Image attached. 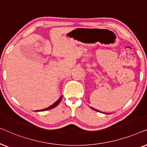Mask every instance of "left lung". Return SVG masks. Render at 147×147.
I'll use <instances>...</instances> for the list:
<instances>
[{
	"instance_id": "8db88e82",
	"label": "left lung",
	"mask_w": 147,
	"mask_h": 147,
	"mask_svg": "<svg viewBox=\"0 0 147 147\" xmlns=\"http://www.w3.org/2000/svg\"><path fill=\"white\" fill-rule=\"evenodd\" d=\"M91 109H93V110H95V111H98V110H97V109H93V107H91Z\"/></svg>"
}]
</instances>
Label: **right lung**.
<instances>
[{"label": "right lung", "instance_id": "right-lung-1", "mask_svg": "<svg viewBox=\"0 0 147 147\" xmlns=\"http://www.w3.org/2000/svg\"><path fill=\"white\" fill-rule=\"evenodd\" d=\"M61 99H62V96L60 97L59 99H58L57 101H56L55 103H53V104H52V105H50V107H47V108H45V109H41V110H38V111H46V110H48V109H52V108H54V107H55L56 106H57V105L59 104V103L60 102V101H61Z\"/></svg>", "mask_w": 147, "mask_h": 147}]
</instances>
